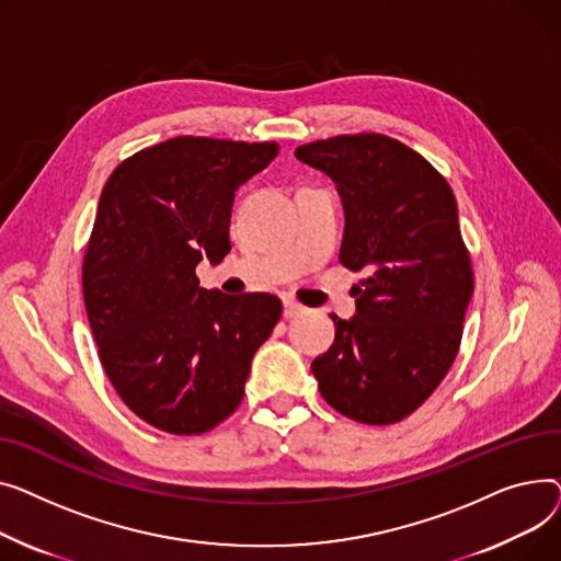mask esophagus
Masks as SVG:
<instances>
[{
	"label": "esophagus",
	"mask_w": 561,
	"mask_h": 561,
	"mask_svg": "<svg viewBox=\"0 0 561 561\" xmlns=\"http://www.w3.org/2000/svg\"><path fill=\"white\" fill-rule=\"evenodd\" d=\"M306 312V308L304 306H299L296 301H289V299H285L283 301V314L287 317V319H291V317H299V314H304Z\"/></svg>",
	"instance_id": "esophagus-1"
}]
</instances>
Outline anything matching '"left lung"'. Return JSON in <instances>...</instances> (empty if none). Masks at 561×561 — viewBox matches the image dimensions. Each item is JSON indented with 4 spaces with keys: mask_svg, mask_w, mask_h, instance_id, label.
I'll list each match as a JSON object with an SVG mask.
<instances>
[{
    "mask_svg": "<svg viewBox=\"0 0 561 561\" xmlns=\"http://www.w3.org/2000/svg\"><path fill=\"white\" fill-rule=\"evenodd\" d=\"M333 179L344 206L340 262L369 272L355 314L312 362L321 397L340 414L389 425L412 414L448 374L473 296L455 194L423 156L380 134L296 149Z\"/></svg>",
    "mask_w": 561,
    "mask_h": 561,
    "instance_id": "left-lung-1",
    "label": "left lung"
}]
</instances>
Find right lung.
Segmentation results:
<instances>
[{
	"instance_id": "1",
	"label": "right lung",
	"mask_w": 561,
	"mask_h": 561,
	"mask_svg": "<svg viewBox=\"0 0 561 561\" xmlns=\"http://www.w3.org/2000/svg\"><path fill=\"white\" fill-rule=\"evenodd\" d=\"M276 142L174 138L117 164L83 257L99 359L126 408L158 431L202 435L236 412L255 351L280 319L274 294L199 287L230 251L236 192Z\"/></svg>"
}]
</instances>
